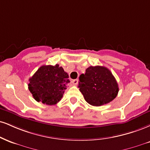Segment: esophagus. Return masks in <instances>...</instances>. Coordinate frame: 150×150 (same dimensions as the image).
Listing matches in <instances>:
<instances>
[{
    "label": "esophagus",
    "instance_id": "34e87169",
    "mask_svg": "<svg viewBox=\"0 0 150 150\" xmlns=\"http://www.w3.org/2000/svg\"><path fill=\"white\" fill-rule=\"evenodd\" d=\"M72 83H73V85H77V83H78V80L77 79H75V80H73L72 81Z\"/></svg>",
    "mask_w": 150,
    "mask_h": 150
}]
</instances>
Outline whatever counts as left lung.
Returning a JSON list of instances; mask_svg holds the SVG:
<instances>
[{"label":"left lung","mask_w":150,"mask_h":150,"mask_svg":"<svg viewBox=\"0 0 150 150\" xmlns=\"http://www.w3.org/2000/svg\"><path fill=\"white\" fill-rule=\"evenodd\" d=\"M80 91L88 103L100 106L111 102L119 91L118 84L108 68L89 66L79 77Z\"/></svg>","instance_id":"obj_1"}]
</instances>
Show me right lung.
I'll return each instance as SVG.
<instances>
[{
    "instance_id": "right-lung-1",
    "label": "right lung",
    "mask_w": 150,
    "mask_h": 150,
    "mask_svg": "<svg viewBox=\"0 0 150 150\" xmlns=\"http://www.w3.org/2000/svg\"><path fill=\"white\" fill-rule=\"evenodd\" d=\"M68 75L59 64L42 66L29 78L28 89L36 101L46 105H55L62 98L67 84Z\"/></svg>"
}]
</instances>
